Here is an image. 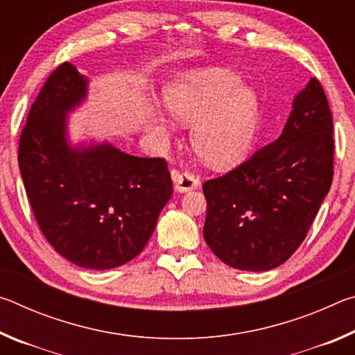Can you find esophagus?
<instances>
[{"mask_svg":"<svg viewBox=\"0 0 355 355\" xmlns=\"http://www.w3.org/2000/svg\"><path fill=\"white\" fill-rule=\"evenodd\" d=\"M172 182L177 192H188L197 189V186H199V180L194 175H191V173H180L178 171H172Z\"/></svg>","mask_w":355,"mask_h":355,"instance_id":"esophagus-1","label":"esophagus"}]
</instances>
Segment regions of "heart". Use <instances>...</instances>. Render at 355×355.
Returning <instances> with one entry per match:
<instances>
[{"mask_svg": "<svg viewBox=\"0 0 355 355\" xmlns=\"http://www.w3.org/2000/svg\"><path fill=\"white\" fill-rule=\"evenodd\" d=\"M164 101L178 122L192 125L191 146L214 169L238 166L249 153L260 122V98L241 80L218 69H194L167 84ZM153 135L172 139L173 125L156 119Z\"/></svg>", "mask_w": 355, "mask_h": 355, "instance_id": "heart-1", "label": "heart"}]
</instances>
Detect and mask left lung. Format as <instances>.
Listing matches in <instances>:
<instances>
[{"label": "left lung", "instance_id": "1", "mask_svg": "<svg viewBox=\"0 0 355 355\" xmlns=\"http://www.w3.org/2000/svg\"><path fill=\"white\" fill-rule=\"evenodd\" d=\"M334 122L322 86L311 78L294 95L282 135L220 178L203 183V238L241 271H269L296 250L334 177Z\"/></svg>", "mask_w": 355, "mask_h": 355}]
</instances>
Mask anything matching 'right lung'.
<instances>
[{
    "instance_id": "1",
    "label": "right lung",
    "mask_w": 355,
    "mask_h": 355,
    "mask_svg": "<svg viewBox=\"0 0 355 355\" xmlns=\"http://www.w3.org/2000/svg\"><path fill=\"white\" fill-rule=\"evenodd\" d=\"M89 84L70 62L53 71L21 131L19 167L48 243L76 266L105 271L146 248L172 197V180L161 158L70 139L69 114L87 100Z\"/></svg>"
}]
</instances>
